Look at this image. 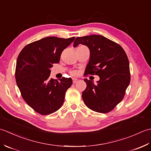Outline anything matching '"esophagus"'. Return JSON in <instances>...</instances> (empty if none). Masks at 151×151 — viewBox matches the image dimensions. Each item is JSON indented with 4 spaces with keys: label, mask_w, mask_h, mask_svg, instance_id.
Listing matches in <instances>:
<instances>
[{
    "label": "esophagus",
    "mask_w": 151,
    "mask_h": 151,
    "mask_svg": "<svg viewBox=\"0 0 151 151\" xmlns=\"http://www.w3.org/2000/svg\"><path fill=\"white\" fill-rule=\"evenodd\" d=\"M78 81V80L77 78H73V84H75V83L77 82V81Z\"/></svg>",
    "instance_id": "obj_1"
}]
</instances>
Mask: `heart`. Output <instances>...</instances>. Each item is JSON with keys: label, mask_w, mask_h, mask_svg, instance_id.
<instances>
[{"label": "heart", "mask_w": 151, "mask_h": 151, "mask_svg": "<svg viewBox=\"0 0 151 151\" xmlns=\"http://www.w3.org/2000/svg\"><path fill=\"white\" fill-rule=\"evenodd\" d=\"M70 74H71L72 75H74V76H75V75H77V72H76V70H73V71L70 72Z\"/></svg>", "instance_id": "1"}]
</instances>
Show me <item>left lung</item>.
<instances>
[{
	"label": "left lung",
	"mask_w": 151,
	"mask_h": 151,
	"mask_svg": "<svg viewBox=\"0 0 151 151\" xmlns=\"http://www.w3.org/2000/svg\"><path fill=\"white\" fill-rule=\"evenodd\" d=\"M85 45L90 50V58L84 75H98L100 80L94 84L84 79L87 87L82 97L91 110L108 113L123 100L130 82L129 59L118 43L101 35L77 37L74 47Z\"/></svg>",
	"instance_id": "8db88e82"
}]
</instances>
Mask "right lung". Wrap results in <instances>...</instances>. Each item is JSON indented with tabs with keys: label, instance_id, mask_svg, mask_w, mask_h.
<instances>
[{
	"label": "right lung",
	"instance_id": "obj_1",
	"mask_svg": "<svg viewBox=\"0 0 151 151\" xmlns=\"http://www.w3.org/2000/svg\"><path fill=\"white\" fill-rule=\"evenodd\" d=\"M75 38L45 37L27 45L19 54L16 83L24 101L38 114H52L63 103L73 81L65 77L58 81L50 78V69L59 63L62 51Z\"/></svg>",
	"mask_w": 151,
	"mask_h": 151
}]
</instances>
